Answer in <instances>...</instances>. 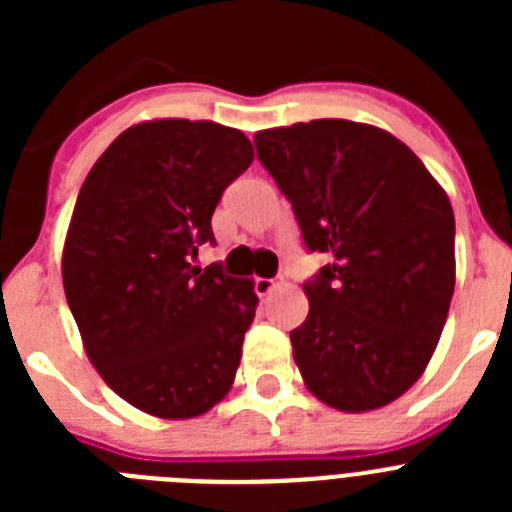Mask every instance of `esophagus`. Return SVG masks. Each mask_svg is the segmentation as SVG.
<instances>
[{
    "label": "esophagus",
    "mask_w": 512,
    "mask_h": 512,
    "mask_svg": "<svg viewBox=\"0 0 512 512\" xmlns=\"http://www.w3.org/2000/svg\"><path fill=\"white\" fill-rule=\"evenodd\" d=\"M282 284H284L282 279H264V277H259V279H256V284H253V287H256V295H259V297H269L271 292L282 287Z\"/></svg>",
    "instance_id": "esophagus-1"
}]
</instances>
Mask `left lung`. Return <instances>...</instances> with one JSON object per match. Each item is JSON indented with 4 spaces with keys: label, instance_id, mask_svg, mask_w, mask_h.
Returning <instances> with one entry per match:
<instances>
[{
    "label": "left lung",
    "instance_id": "1",
    "mask_svg": "<svg viewBox=\"0 0 512 512\" xmlns=\"http://www.w3.org/2000/svg\"><path fill=\"white\" fill-rule=\"evenodd\" d=\"M253 143L305 246L330 256L289 333L305 387L341 413L390 405L425 372L449 318V194L402 140L364 122H295Z\"/></svg>",
    "mask_w": 512,
    "mask_h": 512
}]
</instances>
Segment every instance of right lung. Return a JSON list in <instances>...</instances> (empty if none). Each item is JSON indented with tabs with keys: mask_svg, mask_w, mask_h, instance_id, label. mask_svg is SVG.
I'll list each match as a JSON object with an SVG mask.
<instances>
[{
	"mask_svg": "<svg viewBox=\"0 0 512 512\" xmlns=\"http://www.w3.org/2000/svg\"><path fill=\"white\" fill-rule=\"evenodd\" d=\"M251 140L212 120L138 122L97 158L63 243V292L84 351L133 408L187 420L233 387L259 297L251 279L194 266Z\"/></svg>",
	"mask_w": 512,
	"mask_h": 512,
	"instance_id": "obj_1",
	"label": "right lung"
}]
</instances>
